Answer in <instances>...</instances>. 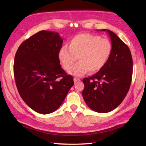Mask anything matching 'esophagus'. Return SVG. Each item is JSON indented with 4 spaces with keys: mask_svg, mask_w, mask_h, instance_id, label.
Returning <instances> with one entry per match:
<instances>
[{
    "mask_svg": "<svg viewBox=\"0 0 146 146\" xmlns=\"http://www.w3.org/2000/svg\"><path fill=\"white\" fill-rule=\"evenodd\" d=\"M73 80H74V82L77 83V82H78L79 81H80V79L78 78H74Z\"/></svg>",
    "mask_w": 146,
    "mask_h": 146,
    "instance_id": "esophagus-1",
    "label": "esophagus"
}]
</instances>
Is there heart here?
Returning a JSON list of instances; mask_svg holds the SVG:
<instances>
[{
	"label": "heart",
	"instance_id": "heart-1",
	"mask_svg": "<svg viewBox=\"0 0 146 146\" xmlns=\"http://www.w3.org/2000/svg\"><path fill=\"white\" fill-rule=\"evenodd\" d=\"M112 44L109 39L89 33L79 34L70 41V46L64 45L58 52V58L64 70H68L77 58L80 61L70 68L69 72L82 76L88 71H100L109 59Z\"/></svg>",
	"mask_w": 146,
	"mask_h": 146
}]
</instances>
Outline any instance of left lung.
Here are the masks:
<instances>
[{"mask_svg": "<svg viewBox=\"0 0 146 146\" xmlns=\"http://www.w3.org/2000/svg\"><path fill=\"white\" fill-rule=\"evenodd\" d=\"M112 51L104 67L92 76L83 79V99L90 108L99 113L114 110L122 103L131 84L133 61L131 52L110 30Z\"/></svg>", "mask_w": 146, "mask_h": 146, "instance_id": "8db88e82", "label": "left lung"}]
</instances>
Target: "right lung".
<instances>
[{"label": "right lung", "mask_w": 146, "mask_h": 146, "mask_svg": "<svg viewBox=\"0 0 146 146\" xmlns=\"http://www.w3.org/2000/svg\"><path fill=\"white\" fill-rule=\"evenodd\" d=\"M63 42L58 33L41 31L22 42L15 53L14 74L19 94L39 113L56 110L74 85L58 58Z\"/></svg>", "instance_id": "right-lung-1"}]
</instances>
